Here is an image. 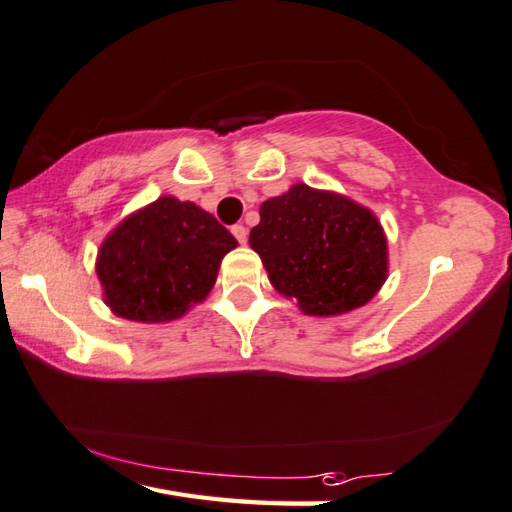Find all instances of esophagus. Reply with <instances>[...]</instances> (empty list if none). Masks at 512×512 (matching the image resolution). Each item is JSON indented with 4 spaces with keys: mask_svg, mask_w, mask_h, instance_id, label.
<instances>
[{
    "mask_svg": "<svg viewBox=\"0 0 512 512\" xmlns=\"http://www.w3.org/2000/svg\"><path fill=\"white\" fill-rule=\"evenodd\" d=\"M232 235L237 237L239 244H246V241H248V228H246V226H241V224L232 226Z\"/></svg>",
    "mask_w": 512,
    "mask_h": 512,
    "instance_id": "esophagus-1",
    "label": "esophagus"
}]
</instances>
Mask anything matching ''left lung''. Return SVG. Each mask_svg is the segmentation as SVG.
Here are the masks:
<instances>
[{
    "mask_svg": "<svg viewBox=\"0 0 512 512\" xmlns=\"http://www.w3.org/2000/svg\"><path fill=\"white\" fill-rule=\"evenodd\" d=\"M250 248L271 284L309 315L367 304L387 277V239L367 208L297 183L259 208Z\"/></svg>",
    "mask_w": 512,
    "mask_h": 512,
    "instance_id": "8db88e82",
    "label": "left lung"
}]
</instances>
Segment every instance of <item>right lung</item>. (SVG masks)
<instances>
[{
    "mask_svg": "<svg viewBox=\"0 0 512 512\" xmlns=\"http://www.w3.org/2000/svg\"><path fill=\"white\" fill-rule=\"evenodd\" d=\"M237 239L190 201L161 197L127 217L100 246L105 302L134 322L176 320L215 286Z\"/></svg>",
    "mask_w": 512,
    "mask_h": 512,
    "instance_id": "1",
    "label": "right lung"
}]
</instances>
